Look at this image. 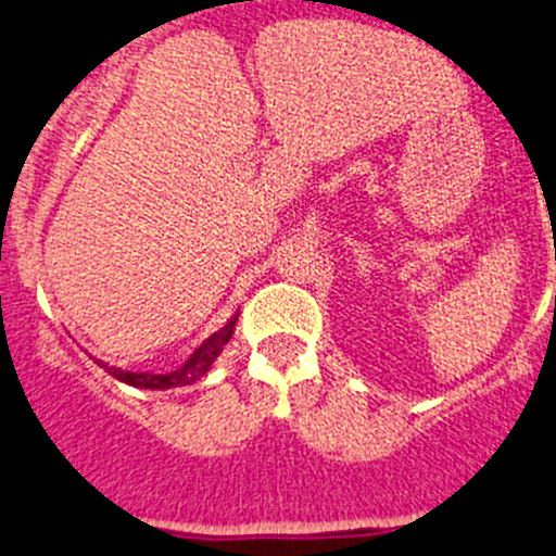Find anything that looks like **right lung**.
Listing matches in <instances>:
<instances>
[{"mask_svg":"<svg viewBox=\"0 0 556 556\" xmlns=\"http://www.w3.org/2000/svg\"><path fill=\"white\" fill-rule=\"evenodd\" d=\"M236 324H238V313L232 315V318L227 320L219 331H214V334L207 337L200 349H194V354H191L189 359H186L184 365L173 372H131V370H123V367L106 365V362H101V359H96V365L103 367V370H106L109 376L117 378V381L128 383V387H137V389L189 387V383L200 381V378L211 370V365L219 359V354L225 351L227 342H230L232 331H236Z\"/></svg>","mask_w":556,"mask_h":556,"instance_id":"add662e5","label":"right lung"}]
</instances>
